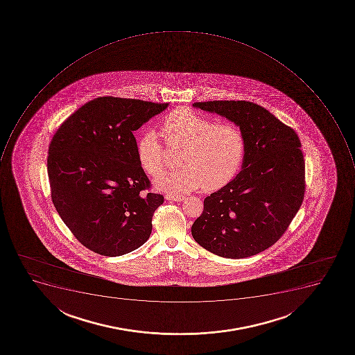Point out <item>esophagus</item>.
<instances>
[{"label": "esophagus", "instance_id": "34e87169", "mask_svg": "<svg viewBox=\"0 0 355 355\" xmlns=\"http://www.w3.org/2000/svg\"><path fill=\"white\" fill-rule=\"evenodd\" d=\"M165 198H166L168 201L181 202L184 201L185 196H179V194H178V196H173V194H166V196H165Z\"/></svg>", "mask_w": 355, "mask_h": 355}]
</instances>
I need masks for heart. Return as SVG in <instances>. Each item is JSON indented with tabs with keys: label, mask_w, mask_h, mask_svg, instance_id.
<instances>
[{
	"label": "heart",
	"mask_w": 355,
	"mask_h": 355,
	"mask_svg": "<svg viewBox=\"0 0 355 355\" xmlns=\"http://www.w3.org/2000/svg\"><path fill=\"white\" fill-rule=\"evenodd\" d=\"M162 135L171 148H182L178 170L155 180L159 190L190 192L201 187L211 192L229 184L245 157V137L239 126L218 123L187 107L168 113ZM137 161L148 175L162 172L168 153L154 130L144 132L137 142Z\"/></svg>",
	"instance_id": "1"
}]
</instances>
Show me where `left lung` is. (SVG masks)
Returning <instances> with one entry per match:
<instances>
[{
  "label": "left lung",
  "mask_w": 355,
  "mask_h": 355,
  "mask_svg": "<svg viewBox=\"0 0 355 355\" xmlns=\"http://www.w3.org/2000/svg\"><path fill=\"white\" fill-rule=\"evenodd\" d=\"M240 128L245 137L242 170L204 200L192 236L218 257L243 259L273 245L304 198L305 163L299 137L272 113L248 101L193 104Z\"/></svg>",
  "instance_id": "1"
}]
</instances>
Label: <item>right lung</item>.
<instances>
[{
    "mask_svg": "<svg viewBox=\"0 0 355 355\" xmlns=\"http://www.w3.org/2000/svg\"><path fill=\"white\" fill-rule=\"evenodd\" d=\"M168 103L103 96L67 117L49 146L51 198L80 243L119 257L139 249L164 202L137 161L133 132Z\"/></svg>",
    "mask_w": 355,
    "mask_h": 355,
    "instance_id": "right-lung-1",
    "label": "right lung"
}]
</instances>
